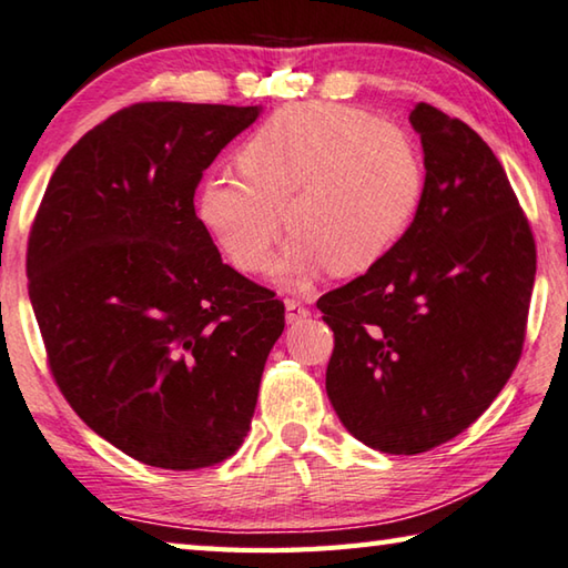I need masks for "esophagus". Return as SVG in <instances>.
<instances>
[{
    "label": "esophagus",
    "instance_id": "obj_1",
    "mask_svg": "<svg viewBox=\"0 0 568 568\" xmlns=\"http://www.w3.org/2000/svg\"><path fill=\"white\" fill-rule=\"evenodd\" d=\"M308 308H305V305L301 303V301H291L287 298L285 301V321L287 323H298V321H303V318H308Z\"/></svg>",
    "mask_w": 568,
    "mask_h": 568
}]
</instances>
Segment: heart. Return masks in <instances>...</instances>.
Returning a JSON list of instances; mask_svg holds the SVG:
<instances>
[{
	"label": "heart",
	"mask_w": 568,
	"mask_h": 568,
	"mask_svg": "<svg viewBox=\"0 0 568 568\" xmlns=\"http://www.w3.org/2000/svg\"><path fill=\"white\" fill-rule=\"evenodd\" d=\"M240 176H206L200 217L242 273L273 260L293 232L277 277L303 283L328 267L362 275L407 235L425 194L417 143L399 125L358 108L303 103L283 108L237 151Z\"/></svg>",
	"instance_id": "b5f03b06"
}]
</instances>
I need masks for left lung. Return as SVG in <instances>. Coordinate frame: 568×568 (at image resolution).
Masks as SVG:
<instances>
[{
	"label": "left lung",
	"instance_id": "left-lung-1",
	"mask_svg": "<svg viewBox=\"0 0 568 568\" xmlns=\"http://www.w3.org/2000/svg\"><path fill=\"white\" fill-rule=\"evenodd\" d=\"M425 194L394 252L318 298L333 331L326 392L358 443L417 455L460 435L510 379L526 338L536 242L470 125L409 113Z\"/></svg>",
	"mask_w": 568,
	"mask_h": 568
}]
</instances>
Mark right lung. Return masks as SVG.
<instances>
[{"label": "right lung", "instance_id": "add662e5", "mask_svg": "<svg viewBox=\"0 0 568 568\" xmlns=\"http://www.w3.org/2000/svg\"><path fill=\"white\" fill-rule=\"evenodd\" d=\"M260 105L136 103L52 174L27 242L30 303L62 397L133 460L210 467L245 443L273 291L224 265L194 212L204 169Z\"/></svg>", "mask_w": 568, "mask_h": 568}]
</instances>
